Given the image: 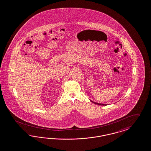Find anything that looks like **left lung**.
Segmentation results:
<instances>
[{
    "label": "left lung",
    "instance_id": "8db88e82",
    "mask_svg": "<svg viewBox=\"0 0 151 151\" xmlns=\"http://www.w3.org/2000/svg\"><path fill=\"white\" fill-rule=\"evenodd\" d=\"M92 102H93V104H97V105H103V106H106L107 105L106 104H100V103H97V102H93V101H92L90 100Z\"/></svg>",
    "mask_w": 151,
    "mask_h": 151
}]
</instances>
